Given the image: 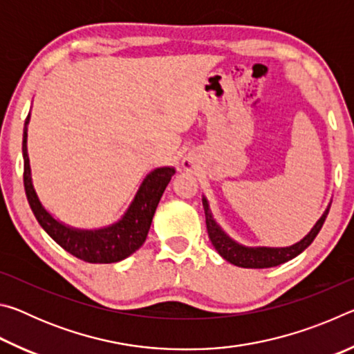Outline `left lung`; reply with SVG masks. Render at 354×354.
Wrapping results in <instances>:
<instances>
[{
    "instance_id": "left-lung-1",
    "label": "left lung",
    "mask_w": 354,
    "mask_h": 354,
    "mask_svg": "<svg viewBox=\"0 0 354 354\" xmlns=\"http://www.w3.org/2000/svg\"><path fill=\"white\" fill-rule=\"evenodd\" d=\"M203 206H205L209 239H211L217 253L223 257L225 261L231 262L232 266L243 268H268L277 267L279 263H284L293 259V257L303 253V251L314 242V239L319 234L323 223H325L329 207H331V201H329V205L326 206L325 212L322 214V217L317 220V223L313 226V230H310L301 241L290 245V247H247V245L239 243L221 230L217 220L214 218L211 206H209V201L205 195H203Z\"/></svg>"
}]
</instances>
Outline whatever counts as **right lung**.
<instances>
[{"mask_svg":"<svg viewBox=\"0 0 354 354\" xmlns=\"http://www.w3.org/2000/svg\"><path fill=\"white\" fill-rule=\"evenodd\" d=\"M29 120H31V111L28 113L25 128H23L21 149L23 160H25L23 181H25L29 206L46 234L70 254L91 263L120 262L136 253L147 241L156 207H158L160 196L169 185L171 176L175 175V167H159V169L149 171L143 178L127 211L112 225L95 227V230H81V227L65 225L64 221L46 211L34 189L28 154Z\"/></svg>","mask_w":354,"mask_h":354,"instance_id":"add662e5","label":"right lung"}]
</instances>
